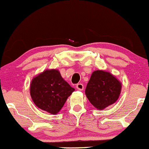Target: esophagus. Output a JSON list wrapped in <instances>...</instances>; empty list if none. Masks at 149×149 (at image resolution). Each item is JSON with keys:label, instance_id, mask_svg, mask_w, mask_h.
Here are the masks:
<instances>
[{"label": "esophagus", "instance_id": "1", "mask_svg": "<svg viewBox=\"0 0 149 149\" xmlns=\"http://www.w3.org/2000/svg\"><path fill=\"white\" fill-rule=\"evenodd\" d=\"M76 88H77V90H79V91H83V89H84L83 85L82 84V83H78V84H77Z\"/></svg>", "mask_w": 149, "mask_h": 149}]
</instances>
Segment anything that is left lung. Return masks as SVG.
<instances>
[{"mask_svg": "<svg viewBox=\"0 0 149 149\" xmlns=\"http://www.w3.org/2000/svg\"><path fill=\"white\" fill-rule=\"evenodd\" d=\"M121 88V81L110 72L96 70L91 74L85 93L92 105L102 110L118 100Z\"/></svg>", "mask_w": 149, "mask_h": 149, "instance_id": "obj_1", "label": "left lung"}]
</instances>
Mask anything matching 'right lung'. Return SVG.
<instances>
[{
	"label": "right lung",
	"instance_id": "1",
	"mask_svg": "<svg viewBox=\"0 0 149 149\" xmlns=\"http://www.w3.org/2000/svg\"><path fill=\"white\" fill-rule=\"evenodd\" d=\"M74 91L60 72L54 69L39 73L30 85V94L36 107L52 115L59 113Z\"/></svg>",
	"mask_w": 149,
	"mask_h": 149
}]
</instances>
